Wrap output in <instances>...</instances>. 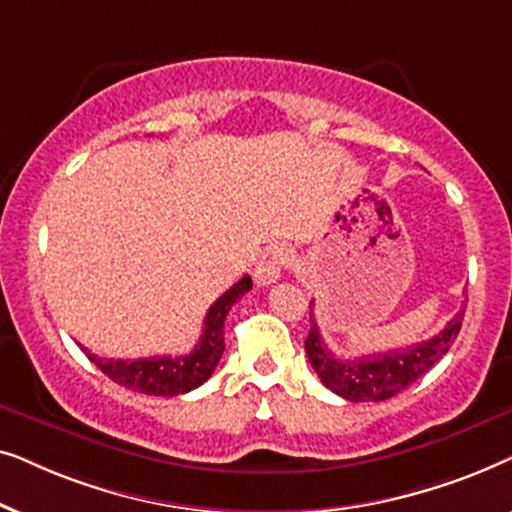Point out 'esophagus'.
Segmentation results:
<instances>
[{"label":"esophagus","instance_id":"obj_1","mask_svg":"<svg viewBox=\"0 0 512 512\" xmlns=\"http://www.w3.org/2000/svg\"><path fill=\"white\" fill-rule=\"evenodd\" d=\"M291 251L284 247V244H270L268 249L263 251L261 261L256 265V284L258 286H270L275 284L279 277H282V270L289 265Z\"/></svg>","mask_w":512,"mask_h":512}]
</instances>
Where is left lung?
Wrapping results in <instances>:
<instances>
[{
	"label": "left lung",
	"mask_w": 512,
	"mask_h": 512,
	"mask_svg": "<svg viewBox=\"0 0 512 512\" xmlns=\"http://www.w3.org/2000/svg\"><path fill=\"white\" fill-rule=\"evenodd\" d=\"M314 305V303H310ZM464 312L459 310L447 321L443 331L433 338L417 342V345L391 349V352L366 354L359 359H340L326 342L321 340L317 321L312 319L310 335L305 340V352L310 359L314 373L324 382L326 389L338 394L347 401L366 403V401H387V398L401 394L410 384L436 366L443 356L450 352L452 342L457 340Z\"/></svg>",
	"instance_id": "obj_1"
}]
</instances>
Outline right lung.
<instances>
[{
	"instance_id": "right-lung-1",
	"label": "right lung",
	"mask_w": 512,
	"mask_h": 512,
	"mask_svg": "<svg viewBox=\"0 0 512 512\" xmlns=\"http://www.w3.org/2000/svg\"><path fill=\"white\" fill-rule=\"evenodd\" d=\"M251 289V277L244 275L240 282L230 286L216 303L209 307L202 328L200 342L191 354L186 356H151V359H104V356L90 354L86 347L83 352L109 380L123 384L125 389L139 391L149 396H179L186 394L212 377L216 363L221 361L223 345V321L237 298Z\"/></svg>"
}]
</instances>
